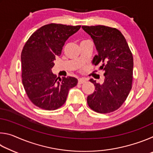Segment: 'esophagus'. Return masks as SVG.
<instances>
[{
  "label": "esophagus",
  "instance_id": "obj_1",
  "mask_svg": "<svg viewBox=\"0 0 153 153\" xmlns=\"http://www.w3.org/2000/svg\"><path fill=\"white\" fill-rule=\"evenodd\" d=\"M85 82H86V80L84 79L80 78V79H78V84H84V83H85Z\"/></svg>",
  "mask_w": 153,
  "mask_h": 153
}]
</instances>
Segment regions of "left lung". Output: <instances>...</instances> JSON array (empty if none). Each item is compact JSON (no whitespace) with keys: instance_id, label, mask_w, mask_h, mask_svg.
Instances as JSON below:
<instances>
[{"instance_id":"obj_1","label":"left lung","mask_w":153,"mask_h":153,"mask_svg":"<svg viewBox=\"0 0 153 153\" xmlns=\"http://www.w3.org/2000/svg\"><path fill=\"white\" fill-rule=\"evenodd\" d=\"M91 36L98 51L93 59L105 70L102 84L90 79L95 91L87 98L92 110L99 113H109L117 110L125 102L131 89L134 60L126 38L120 30L105 25L82 26Z\"/></svg>"}]
</instances>
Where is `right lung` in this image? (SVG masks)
<instances>
[{
  "label": "right lung",
  "mask_w": 153,
  "mask_h": 153,
  "mask_svg": "<svg viewBox=\"0 0 153 153\" xmlns=\"http://www.w3.org/2000/svg\"><path fill=\"white\" fill-rule=\"evenodd\" d=\"M81 25L57 24L44 25L31 35L21 55L22 83L29 99L42 109L53 111L66 101L69 90L77 84L73 77H56L52 73L56 56L69 36Z\"/></svg>",
  "instance_id": "add662e5"
}]
</instances>
